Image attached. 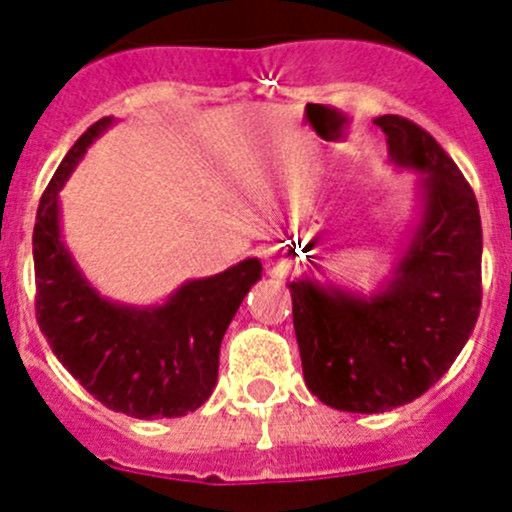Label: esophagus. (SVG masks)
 Listing matches in <instances>:
<instances>
[{"label": "esophagus", "mask_w": 512, "mask_h": 512, "mask_svg": "<svg viewBox=\"0 0 512 512\" xmlns=\"http://www.w3.org/2000/svg\"><path fill=\"white\" fill-rule=\"evenodd\" d=\"M265 270H267V275H272V278H285V275H288V270H290V265L283 260V257L267 255Z\"/></svg>", "instance_id": "esophagus-1"}]
</instances>
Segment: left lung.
Listing matches in <instances>:
<instances>
[{"label": "left lung", "instance_id": "1", "mask_svg": "<svg viewBox=\"0 0 512 512\" xmlns=\"http://www.w3.org/2000/svg\"><path fill=\"white\" fill-rule=\"evenodd\" d=\"M374 123L389 164L419 174L417 217L389 272L366 293L313 275L288 283L305 386L328 407L356 414L391 412L437 384L482 303V227L470 184L417 123Z\"/></svg>", "mask_w": 512, "mask_h": 512}]
</instances>
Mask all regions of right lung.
<instances>
[{
	"instance_id": "obj_1",
	"label": "right lung",
	"mask_w": 512,
	"mask_h": 512,
	"mask_svg": "<svg viewBox=\"0 0 512 512\" xmlns=\"http://www.w3.org/2000/svg\"><path fill=\"white\" fill-rule=\"evenodd\" d=\"M113 123V116L100 118L75 141L40 199L32 234L37 323L57 361L100 404L136 419L184 417L212 396L219 346L262 278V262L247 257L219 275L186 280L164 303L131 305L100 295L65 245L60 191Z\"/></svg>"
}]
</instances>
